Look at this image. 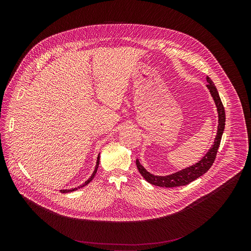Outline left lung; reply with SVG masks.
Wrapping results in <instances>:
<instances>
[{"instance_id":"8db88e82","label":"left lung","mask_w":251,"mask_h":251,"mask_svg":"<svg viewBox=\"0 0 251 251\" xmlns=\"http://www.w3.org/2000/svg\"><path fill=\"white\" fill-rule=\"evenodd\" d=\"M206 81H207V89L209 90V93L214 101V104L217 106V110L219 114V126H218V132L216 139H214V142L212 146L209 148V150L205 153V155L196 164L185 168L181 171H177L176 173L167 175V176H156L151 173H149L144 167H143L140 163V161L137 159L136 160V165L137 168L140 172V174L143 176V177L145 180L158 187H166V188H175V187H180V186H186L193 181L197 180L198 177L202 176L204 173H206L209 168L212 166L214 159H216L220 144H221V140L223 137V133L225 131V126H226V112L223 102L221 100L220 94L218 92V89L212 82V80L206 76Z\"/></svg>"}]
</instances>
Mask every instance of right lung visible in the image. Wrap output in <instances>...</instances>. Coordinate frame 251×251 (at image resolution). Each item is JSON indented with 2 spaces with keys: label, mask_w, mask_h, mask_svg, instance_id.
Wrapping results in <instances>:
<instances>
[{
  "label": "right lung",
  "mask_w": 251,
  "mask_h": 251,
  "mask_svg": "<svg viewBox=\"0 0 251 251\" xmlns=\"http://www.w3.org/2000/svg\"><path fill=\"white\" fill-rule=\"evenodd\" d=\"M99 160H100V154H98V157H97V161H96V165H95V169H94V171H93V173H92V175L90 176V177L88 178L87 181H85V183L84 184H82V185H79L78 187H76V188H73V189H65V190H60V192L61 193H63V194H65V193H71V192H75V191H76V190H78V189H81V188H83V187H85L86 185H88L93 178H94V176H95V175H96V173H97V169H98V166H99Z\"/></svg>",
  "instance_id": "right-lung-1"
}]
</instances>
